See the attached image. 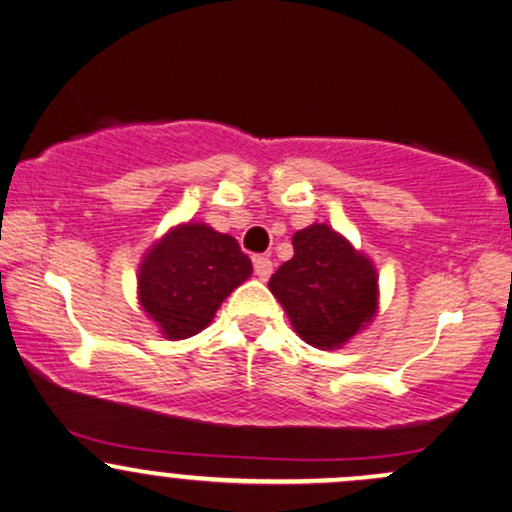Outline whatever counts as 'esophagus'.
Returning a JSON list of instances; mask_svg holds the SVG:
<instances>
[{
  "label": "esophagus",
  "instance_id": "esophagus-1",
  "mask_svg": "<svg viewBox=\"0 0 512 512\" xmlns=\"http://www.w3.org/2000/svg\"><path fill=\"white\" fill-rule=\"evenodd\" d=\"M255 276L260 281H267L272 276V260L267 257H255Z\"/></svg>",
  "mask_w": 512,
  "mask_h": 512
}]
</instances>
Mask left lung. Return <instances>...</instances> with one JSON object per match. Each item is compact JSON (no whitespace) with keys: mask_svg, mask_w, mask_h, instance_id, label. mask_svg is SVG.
<instances>
[{"mask_svg":"<svg viewBox=\"0 0 512 512\" xmlns=\"http://www.w3.org/2000/svg\"><path fill=\"white\" fill-rule=\"evenodd\" d=\"M269 291L305 344L344 349L375 320L378 269L327 223H310L293 236V257L269 279Z\"/></svg>","mask_w":512,"mask_h":512,"instance_id":"left-lung-1","label":"left lung"}]
</instances>
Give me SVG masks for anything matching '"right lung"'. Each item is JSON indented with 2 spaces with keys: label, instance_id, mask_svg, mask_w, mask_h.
Returning <instances> with one entry per match:
<instances>
[{
  "label": "right lung",
  "instance_id": "right-lung-1",
  "mask_svg": "<svg viewBox=\"0 0 512 512\" xmlns=\"http://www.w3.org/2000/svg\"><path fill=\"white\" fill-rule=\"evenodd\" d=\"M252 274L238 240L204 221L170 228L144 252L137 272L142 310L168 342L195 337Z\"/></svg>",
  "mask_w": 512,
  "mask_h": 512
}]
</instances>
